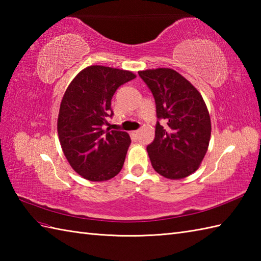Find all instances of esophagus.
<instances>
[{"mask_svg": "<svg viewBox=\"0 0 261 261\" xmlns=\"http://www.w3.org/2000/svg\"><path fill=\"white\" fill-rule=\"evenodd\" d=\"M131 136H132V138H134V139H137L138 136H139V130L132 131V132H131Z\"/></svg>", "mask_w": 261, "mask_h": 261, "instance_id": "34e87169", "label": "esophagus"}]
</instances>
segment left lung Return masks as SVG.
Listing matches in <instances>:
<instances>
[{
  "label": "left lung",
  "mask_w": 261,
  "mask_h": 261,
  "mask_svg": "<svg viewBox=\"0 0 261 261\" xmlns=\"http://www.w3.org/2000/svg\"><path fill=\"white\" fill-rule=\"evenodd\" d=\"M156 102L154 139L147 147L153 169L168 179L196 171L207 151L211 119L204 99L184 76L171 68L140 70Z\"/></svg>",
  "instance_id": "left-lung-1"
}]
</instances>
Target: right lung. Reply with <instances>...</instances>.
<instances>
[{
	"label": "right lung",
	"instance_id": "obj_1",
	"mask_svg": "<svg viewBox=\"0 0 261 261\" xmlns=\"http://www.w3.org/2000/svg\"><path fill=\"white\" fill-rule=\"evenodd\" d=\"M136 77L129 70L93 65L80 71L66 90L58 114V138L66 159L83 178L109 180L123 167L130 136L104 130V125L113 114L111 99L115 91Z\"/></svg>",
	"mask_w": 261,
	"mask_h": 261
}]
</instances>
